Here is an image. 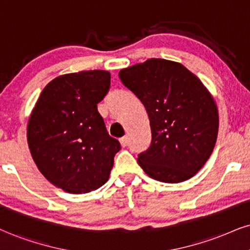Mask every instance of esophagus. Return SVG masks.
<instances>
[{"label":"esophagus","mask_w":250,"mask_h":250,"mask_svg":"<svg viewBox=\"0 0 250 250\" xmlns=\"http://www.w3.org/2000/svg\"><path fill=\"white\" fill-rule=\"evenodd\" d=\"M120 145H122L123 147H126L127 146V144H128V139H127V137H123V138H120Z\"/></svg>","instance_id":"esophagus-1"}]
</instances>
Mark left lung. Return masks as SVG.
I'll list each match as a JSON object with an SVG mask.
<instances>
[{
  "instance_id": "left-lung-1",
  "label": "left lung",
  "mask_w": 250,
  "mask_h": 250,
  "mask_svg": "<svg viewBox=\"0 0 250 250\" xmlns=\"http://www.w3.org/2000/svg\"><path fill=\"white\" fill-rule=\"evenodd\" d=\"M141 101L152 143L138 163L154 180L180 183L197 174L213 152L219 116L212 95L183 64L148 59L119 72Z\"/></svg>"
}]
</instances>
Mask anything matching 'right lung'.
Returning <instances> with one entry per match:
<instances>
[{
    "label": "right lung",
    "mask_w": 250,
    "mask_h": 250,
    "mask_svg": "<svg viewBox=\"0 0 250 250\" xmlns=\"http://www.w3.org/2000/svg\"><path fill=\"white\" fill-rule=\"evenodd\" d=\"M106 70L64 74L42 91L27 123V144L39 171L69 193L106 183L119 141L110 137L97 104L110 89Z\"/></svg>",
    "instance_id": "1"
}]
</instances>
